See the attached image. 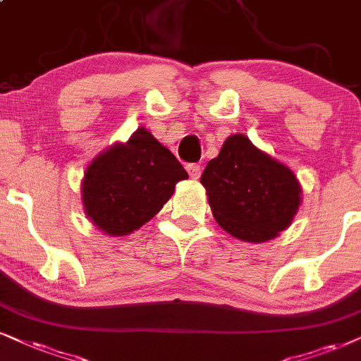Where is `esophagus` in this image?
<instances>
[{
  "label": "esophagus",
  "mask_w": 361,
  "mask_h": 361,
  "mask_svg": "<svg viewBox=\"0 0 361 361\" xmlns=\"http://www.w3.org/2000/svg\"><path fill=\"white\" fill-rule=\"evenodd\" d=\"M186 171H188L190 178H193V180H198V178L202 176V166L196 165V163H190V165H186Z\"/></svg>",
  "instance_id": "obj_1"
}]
</instances>
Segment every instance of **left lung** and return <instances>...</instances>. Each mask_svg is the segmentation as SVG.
<instances>
[{"mask_svg": "<svg viewBox=\"0 0 361 361\" xmlns=\"http://www.w3.org/2000/svg\"><path fill=\"white\" fill-rule=\"evenodd\" d=\"M214 220L235 238L263 243L291 225L302 203L295 173L245 135L228 136L202 175Z\"/></svg>", "mask_w": 361, "mask_h": 361, "instance_id": "obj_1", "label": "left lung"}]
</instances>
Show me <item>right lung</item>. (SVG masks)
Instances as JSON below:
<instances>
[{"label":"right lung","mask_w":361,"mask_h":361,"mask_svg":"<svg viewBox=\"0 0 361 361\" xmlns=\"http://www.w3.org/2000/svg\"><path fill=\"white\" fill-rule=\"evenodd\" d=\"M188 173L145 128L99 153L86 168L81 198L88 218L109 236L133 233L152 220Z\"/></svg>","instance_id":"obj_1"}]
</instances>
